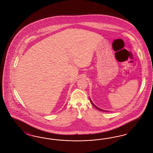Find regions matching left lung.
<instances>
[{"instance_id": "1", "label": "left lung", "mask_w": 153, "mask_h": 153, "mask_svg": "<svg viewBox=\"0 0 153 153\" xmlns=\"http://www.w3.org/2000/svg\"><path fill=\"white\" fill-rule=\"evenodd\" d=\"M89 99H90V102H91V104H93V106H94V107H95V108H97V109H98V110H99V111H104V110H103V109H100V108H98V107H97V106H96V105H95V104H94V103H93V102H92V101H91V99H90V97H89Z\"/></svg>"}]
</instances>
